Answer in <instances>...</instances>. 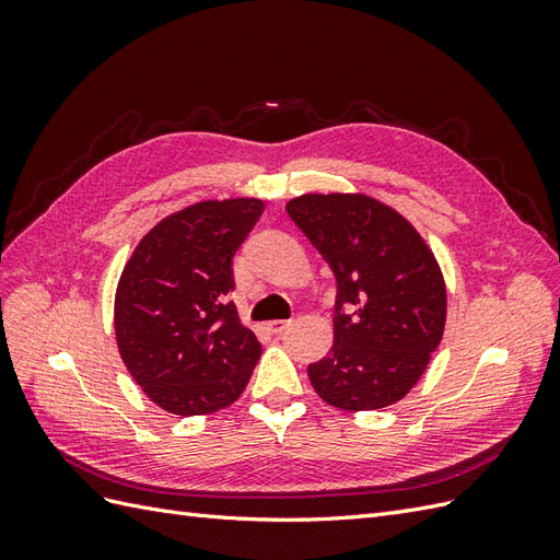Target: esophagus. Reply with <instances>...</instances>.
<instances>
[{
    "mask_svg": "<svg viewBox=\"0 0 560 560\" xmlns=\"http://www.w3.org/2000/svg\"><path fill=\"white\" fill-rule=\"evenodd\" d=\"M290 325H292V319H270L266 327H268V331H273V334H282V331L290 329Z\"/></svg>",
    "mask_w": 560,
    "mask_h": 560,
    "instance_id": "34e87169",
    "label": "esophagus"
}]
</instances>
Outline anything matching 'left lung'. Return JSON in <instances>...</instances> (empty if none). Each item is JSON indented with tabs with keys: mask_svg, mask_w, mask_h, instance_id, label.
<instances>
[{
	"mask_svg": "<svg viewBox=\"0 0 560 560\" xmlns=\"http://www.w3.org/2000/svg\"><path fill=\"white\" fill-rule=\"evenodd\" d=\"M287 212L336 278L334 346L308 366L315 393L343 411L399 401L446 325L434 254L399 212L369 196L306 194Z\"/></svg>",
	"mask_w": 560,
	"mask_h": 560,
	"instance_id": "obj_1",
	"label": "left lung"
}]
</instances>
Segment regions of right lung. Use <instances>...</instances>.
<instances>
[{
	"instance_id": "right-lung-1",
	"label": "right lung",
	"mask_w": 560,
	"mask_h": 560,
	"mask_svg": "<svg viewBox=\"0 0 560 560\" xmlns=\"http://www.w3.org/2000/svg\"><path fill=\"white\" fill-rule=\"evenodd\" d=\"M261 212L257 198L196 202L151 229L124 268L114 301L118 352L167 413L224 409L259 362L261 343L226 296L235 252Z\"/></svg>"
}]
</instances>
